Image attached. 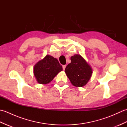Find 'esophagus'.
<instances>
[{
    "mask_svg": "<svg viewBox=\"0 0 127 127\" xmlns=\"http://www.w3.org/2000/svg\"><path fill=\"white\" fill-rule=\"evenodd\" d=\"M65 68H66V65H63V70H65Z\"/></svg>",
    "mask_w": 127,
    "mask_h": 127,
    "instance_id": "esophagus-1",
    "label": "esophagus"
}]
</instances>
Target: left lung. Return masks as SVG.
<instances>
[{
    "label": "left lung",
    "instance_id": "left-lung-1",
    "mask_svg": "<svg viewBox=\"0 0 127 127\" xmlns=\"http://www.w3.org/2000/svg\"><path fill=\"white\" fill-rule=\"evenodd\" d=\"M71 63L66 66L65 72L72 85L83 87L87 84L92 75V69L80 55L71 56Z\"/></svg>",
    "mask_w": 127,
    "mask_h": 127
}]
</instances>
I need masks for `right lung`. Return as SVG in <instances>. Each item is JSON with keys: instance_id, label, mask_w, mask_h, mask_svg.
<instances>
[{"instance_id": "1", "label": "right lung", "mask_w": 127, "mask_h": 127, "mask_svg": "<svg viewBox=\"0 0 127 127\" xmlns=\"http://www.w3.org/2000/svg\"><path fill=\"white\" fill-rule=\"evenodd\" d=\"M63 70L62 66L56 58L46 55L34 66V75L40 84H47L59 72Z\"/></svg>"}]
</instances>
